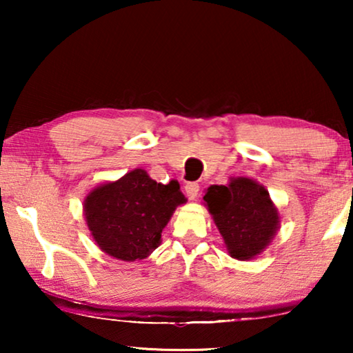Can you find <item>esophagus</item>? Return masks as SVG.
Returning <instances> with one entry per match:
<instances>
[{
    "label": "esophagus",
    "instance_id": "1",
    "mask_svg": "<svg viewBox=\"0 0 353 353\" xmlns=\"http://www.w3.org/2000/svg\"><path fill=\"white\" fill-rule=\"evenodd\" d=\"M185 191H186V196L194 201L196 197L199 196V185H197V183H188L185 186Z\"/></svg>",
    "mask_w": 353,
    "mask_h": 353
}]
</instances>
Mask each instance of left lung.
<instances>
[{
    "label": "left lung",
    "mask_w": 353,
    "mask_h": 353,
    "mask_svg": "<svg viewBox=\"0 0 353 353\" xmlns=\"http://www.w3.org/2000/svg\"><path fill=\"white\" fill-rule=\"evenodd\" d=\"M204 201L223 236L231 257L249 260L267 248L276 233L279 216L268 191L249 178L214 185Z\"/></svg>",
    "instance_id": "8db88e82"
}]
</instances>
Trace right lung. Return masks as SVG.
I'll list each match as a JSON object with an SVG mask.
<instances>
[{
    "instance_id": "obj_1",
    "label": "right lung",
    "mask_w": 353,
    "mask_h": 353,
    "mask_svg": "<svg viewBox=\"0 0 353 353\" xmlns=\"http://www.w3.org/2000/svg\"><path fill=\"white\" fill-rule=\"evenodd\" d=\"M183 202L186 199L176 181L162 185L137 168L91 191L85 201V216L105 254L134 262L157 248L162 230Z\"/></svg>"
}]
</instances>
